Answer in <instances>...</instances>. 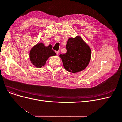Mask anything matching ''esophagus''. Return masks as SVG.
<instances>
[{"instance_id": "1", "label": "esophagus", "mask_w": 122, "mask_h": 122, "mask_svg": "<svg viewBox=\"0 0 122 122\" xmlns=\"http://www.w3.org/2000/svg\"><path fill=\"white\" fill-rule=\"evenodd\" d=\"M55 52H56L57 55H58L59 53H60V51H55Z\"/></svg>"}]
</instances>
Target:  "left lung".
Returning <instances> with one entry per match:
<instances>
[{"label": "left lung", "mask_w": 122, "mask_h": 122, "mask_svg": "<svg viewBox=\"0 0 122 122\" xmlns=\"http://www.w3.org/2000/svg\"><path fill=\"white\" fill-rule=\"evenodd\" d=\"M67 53L61 54L64 68L69 72L77 73L86 69L91 57V50L80 36L70 38L67 45Z\"/></svg>", "instance_id": "obj_1"}]
</instances>
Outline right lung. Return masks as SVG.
<instances>
[{
    "instance_id": "obj_1",
    "label": "right lung",
    "mask_w": 122,
    "mask_h": 122,
    "mask_svg": "<svg viewBox=\"0 0 122 122\" xmlns=\"http://www.w3.org/2000/svg\"><path fill=\"white\" fill-rule=\"evenodd\" d=\"M56 54L52 50V46H45L42 43H39L33 47L29 52V59L36 67L40 68L45 65L47 60L51 56Z\"/></svg>"
}]
</instances>
